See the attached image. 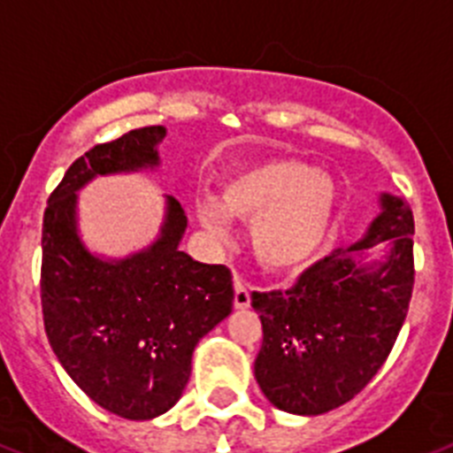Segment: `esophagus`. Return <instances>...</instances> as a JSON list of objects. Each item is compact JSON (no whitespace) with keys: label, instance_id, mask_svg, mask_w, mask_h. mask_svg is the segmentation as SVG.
Segmentation results:
<instances>
[{"label":"esophagus","instance_id":"esophagus-1","mask_svg":"<svg viewBox=\"0 0 453 453\" xmlns=\"http://www.w3.org/2000/svg\"><path fill=\"white\" fill-rule=\"evenodd\" d=\"M234 303H235V308H250V287L242 282V278H238L235 275L234 280Z\"/></svg>","mask_w":453,"mask_h":453}]
</instances>
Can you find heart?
<instances>
[{"label":"heart","mask_w":453,"mask_h":453,"mask_svg":"<svg viewBox=\"0 0 453 453\" xmlns=\"http://www.w3.org/2000/svg\"><path fill=\"white\" fill-rule=\"evenodd\" d=\"M340 187L303 159H264L226 178L222 196L194 199V218L212 238H226L229 218L252 222L250 245L261 268L291 275L319 257L334 229Z\"/></svg>","instance_id":"1"}]
</instances>
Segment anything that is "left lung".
Here are the masks:
<instances>
[{
    "label": "left lung",
    "instance_id": "obj_1",
    "mask_svg": "<svg viewBox=\"0 0 453 453\" xmlns=\"http://www.w3.org/2000/svg\"><path fill=\"white\" fill-rule=\"evenodd\" d=\"M414 219L403 196L380 194L364 238L305 271L289 291L252 294L264 342L254 377L271 405L317 417L375 377L412 298ZM382 244L380 257L372 250Z\"/></svg>",
    "mask_w": 453,
    "mask_h": 453
}]
</instances>
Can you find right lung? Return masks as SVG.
Segmentation results:
<instances>
[{"label":"right lung","mask_w":453,"mask_h":453,"mask_svg":"<svg viewBox=\"0 0 453 453\" xmlns=\"http://www.w3.org/2000/svg\"><path fill=\"white\" fill-rule=\"evenodd\" d=\"M166 127L95 145L48 199L41 238V305L52 352L88 398L122 419L148 421L180 401L199 340L234 308L226 266L180 250L187 215L164 196L155 241L125 257L88 248L78 192L104 175L157 171Z\"/></svg>","instance_id":"1"}]
</instances>
